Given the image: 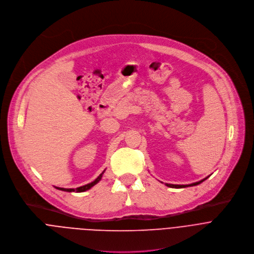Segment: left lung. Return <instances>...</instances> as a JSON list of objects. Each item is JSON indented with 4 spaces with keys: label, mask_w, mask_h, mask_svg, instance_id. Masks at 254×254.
<instances>
[{
    "label": "left lung",
    "mask_w": 254,
    "mask_h": 254,
    "mask_svg": "<svg viewBox=\"0 0 254 254\" xmlns=\"http://www.w3.org/2000/svg\"><path fill=\"white\" fill-rule=\"evenodd\" d=\"M208 177H209V176H208ZM208 177H206V178H204V179H202V180H200V181H198V182L188 184V185H174V184H168V183H166L165 185L168 186V187H172V188H185V187H188V186H195V185H198V184H200L201 182H203L204 180H206Z\"/></svg>",
    "instance_id": "obj_1"
}]
</instances>
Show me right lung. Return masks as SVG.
<instances>
[{"label": "right lung", "mask_w": 254, "mask_h": 254, "mask_svg": "<svg viewBox=\"0 0 254 254\" xmlns=\"http://www.w3.org/2000/svg\"><path fill=\"white\" fill-rule=\"evenodd\" d=\"M105 171V170H104ZM104 171L101 173L93 182H91V183H89V184H86V185H84V186H81V187H78V188H60V187H56L57 189H59V190H62V191H67V192H84V191H86V190H88V189H90L91 187H93L95 184H97L100 180H101V178H102V175H103V173H104Z\"/></svg>", "instance_id": "right-lung-1"}]
</instances>
